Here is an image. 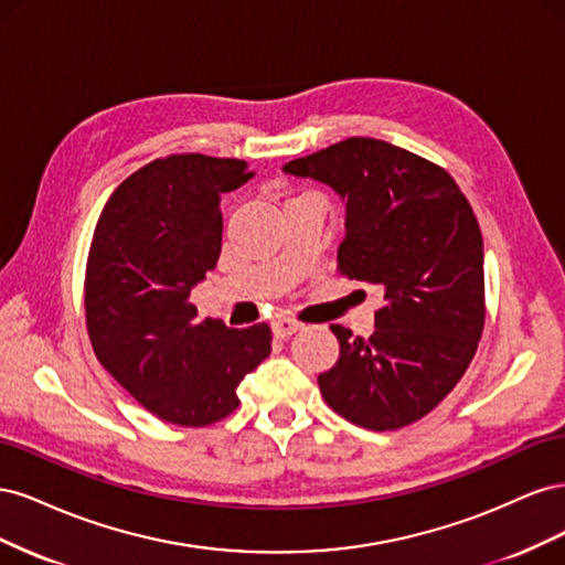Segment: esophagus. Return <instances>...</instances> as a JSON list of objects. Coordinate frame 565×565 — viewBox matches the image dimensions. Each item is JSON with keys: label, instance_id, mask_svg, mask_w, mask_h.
I'll use <instances>...</instances> for the list:
<instances>
[{"label": "esophagus", "instance_id": "1", "mask_svg": "<svg viewBox=\"0 0 565 565\" xmlns=\"http://www.w3.org/2000/svg\"><path fill=\"white\" fill-rule=\"evenodd\" d=\"M270 328H273V334L280 339H287V337H292L301 328V324L292 318H276L270 322Z\"/></svg>", "mask_w": 565, "mask_h": 565}]
</instances>
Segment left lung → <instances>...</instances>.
Here are the masks:
<instances>
[{
  "mask_svg": "<svg viewBox=\"0 0 565 565\" xmlns=\"http://www.w3.org/2000/svg\"><path fill=\"white\" fill-rule=\"evenodd\" d=\"M282 172L341 198L339 270L384 292L367 339L330 328L339 361L318 377L324 403L372 431L422 419L467 372L486 322L483 237L469 200L446 169L363 136Z\"/></svg>",
  "mask_w": 565,
  "mask_h": 565,
  "instance_id": "1",
  "label": "left lung"
}]
</instances>
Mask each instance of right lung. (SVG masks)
Segmentation results:
<instances>
[{"label": "right lung", "instance_id": "obj_1", "mask_svg": "<svg viewBox=\"0 0 565 565\" xmlns=\"http://www.w3.org/2000/svg\"><path fill=\"white\" fill-rule=\"evenodd\" d=\"M249 179L243 160L169 156L119 183L98 216L84 280L94 353L169 424L228 417L241 403L237 384L270 353L266 322H200L191 303L221 254V193Z\"/></svg>", "mask_w": 565, "mask_h": 565}]
</instances>
